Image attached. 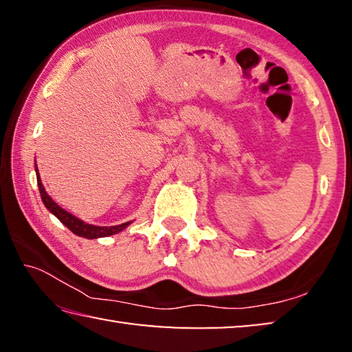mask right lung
Segmentation results:
<instances>
[{"mask_svg":"<svg viewBox=\"0 0 352 352\" xmlns=\"http://www.w3.org/2000/svg\"><path fill=\"white\" fill-rule=\"evenodd\" d=\"M37 184H38V189H40V195H41V200H43L45 206L50 210L54 216L60 220V222L73 231L74 234L80 236V237H87V239H98V237H105V236H111V234H116L119 231H122L126 228L127 225H130V222L126 223H121V225H115V226H96V225H90V223H85L82 222L80 219L74 217L73 214H69L68 211H65L63 208L58 206L54 200H52L50 195L46 194V190L43 188V184H41L40 180V175H38V170H37Z\"/></svg>","mask_w":352,"mask_h":352,"instance_id":"add662e5","label":"right lung"}]
</instances>
